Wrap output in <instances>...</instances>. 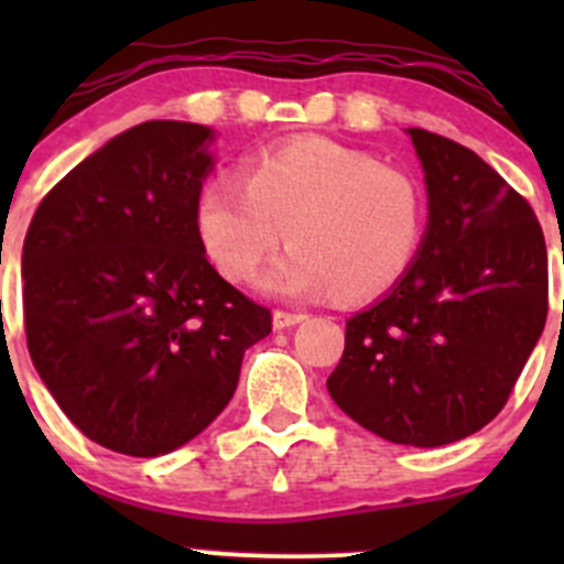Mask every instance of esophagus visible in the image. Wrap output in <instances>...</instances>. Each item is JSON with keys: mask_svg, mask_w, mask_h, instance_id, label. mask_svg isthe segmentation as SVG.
I'll return each mask as SVG.
<instances>
[{"mask_svg": "<svg viewBox=\"0 0 564 564\" xmlns=\"http://www.w3.org/2000/svg\"><path fill=\"white\" fill-rule=\"evenodd\" d=\"M305 318V314H292V311H281L278 308L275 314H272V327L275 329H289L294 327V324H300Z\"/></svg>", "mask_w": 564, "mask_h": 564, "instance_id": "obj_1", "label": "esophagus"}]
</instances>
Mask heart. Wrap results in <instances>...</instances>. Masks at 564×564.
I'll return each instance as SVG.
<instances>
[{"mask_svg": "<svg viewBox=\"0 0 564 564\" xmlns=\"http://www.w3.org/2000/svg\"><path fill=\"white\" fill-rule=\"evenodd\" d=\"M202 246L224 278L246 283L289 253L264 286L283 297L366 303L392 292L417 259L425 196L412 174L333 141H297L250 158L242 185L213 176L196 202Z\"/></svg>", "mask_w": 564, "mask_h": 564, "instance_id": "b5f03b06", "label": "heart"}]
</instances>
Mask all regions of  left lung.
Here are the masks:
<instances>
[{"label":"left lung","instance_id":"1","mask_svg":"<svg viewBox=\"0 0 564 564\" xmlns=\"http://www.w3.org/2000/svg\"><path fill=\"white\" fill-rule=\"evenodd\" d=\"M429 231L401 283L346 322L333 401L395 445L440 447L508 403L549 316V256L532 207L482 158L409 128Z\"/></svg>","mask_w":564,"mask_h":564}]
</instances>
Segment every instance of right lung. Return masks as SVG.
Returning <instances> with one entry per match:
<instances>
[{"mask_svg":"<svg viewBox=\"0 0 564 564\" xmlns=\"http://www.w3.org/2000/svg\"><path fill=\"white\" fill-rule=\"evenodd\" d=\"M209 139L193 122L135 124L62 176L26 229L32 362L67 420L122 456L202 434L272 329L270 308L226 283L198 237Z\"/></svg>","mask_w":564,"mask_h":564,"instance_id":"right-lung-1","label":"right lung"}]
</instances>
